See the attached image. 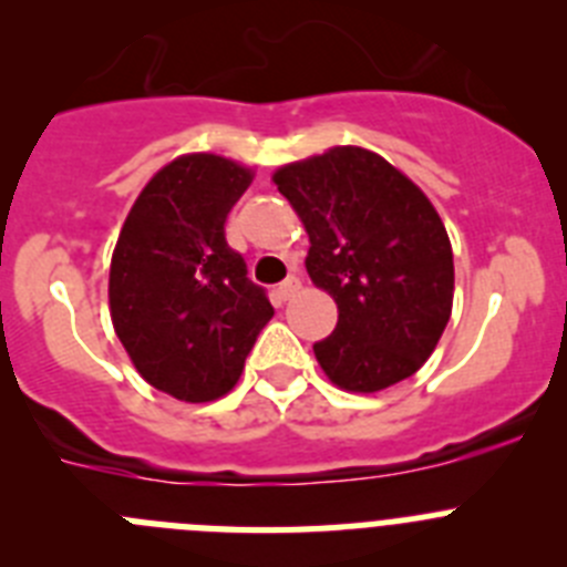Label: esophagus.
Wrapping results in <instances>:
<instances>
[{"label": "esophagus", "mask_w": 567, "mask_h": 567, "mask_svg": "<svg viewBox=\"0 0 567 567\" xmlns=\"http://www.w3.org/2000/svg\"><path fill=\"white\" fill-rule=\"evenodd\" d=\"M300 289V280L295 278V275H289L287 280H284V284H280L278 289H275V300H278V303H287L289 298H292L295 292H298Z\"/></svg>", "instance_id": "esophagus-1"}]
</instances>
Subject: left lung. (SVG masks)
Returning <instances> with one entry per match:
<instances>
[{"label":"left lung","instance_id":"left-lung-1","mask_svg":"<svg viewBox=\"0 0 567 567\" xmlns=\"http://www.w3.org/2000/svg\"><path fill=\"white\" fill-rule=\"evenodd\" d=\"M309 235L307 272L338 303L315 343L338 389L383 392L437 349L454 303L452 240L429 195L383 155L332 147L272 173Z\"/></svg>","mask_w":567,"mask_h":567}]
</instances>
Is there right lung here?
I'll use <instances>...</instances> for the list:
<instances>
[{"label":"right lung","instance_id":"right-lung-1","mask_svg":"<svg viewBox=\"0 0 567 567\" xmlns=\"http://www.w3.org/2000/svg\"><path fill=\"white\" fill-rule=\"evenodd\" d=\"M252 178V167L224 155H178L144 184L115 240V334L135 372L184 403L233 392L275 315L224 233Z\"/></svg>","mask_w":567,"mask_h":567}]
</instances>
